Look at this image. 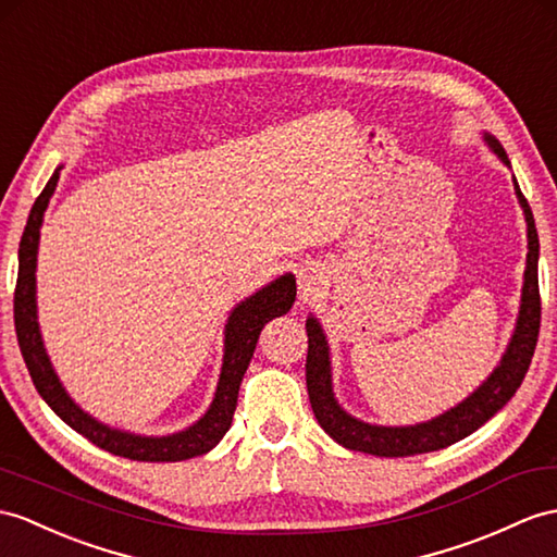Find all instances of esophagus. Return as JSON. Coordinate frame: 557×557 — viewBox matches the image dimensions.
Segmentation results:
<instances>
[{
    "label": "esophagus",
    "mask_w": 557,
    "mask_h": 557,
    "mask_svg": "<svg viewBox=\"0 0 557 557\" xmlns=\"http://www.w3.org/2000/svg\"><path fill=\"white\" fill-rule=\"evenodd\" d=\"M300 288H302L305 295H311V290L317 288V276L307 274V271H305V274H300Z\"/></svg>",
    "instance_id": "34e87169"
}]
</instances>
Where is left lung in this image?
<instances>
[{
  "label": "left lung",
  "mask_w": 557,
  "mask_h": 557,
  "mask_svg": "<svg viewBox=\"0 0 557 557\" xmlns=\"http://www.w3.org/2000/svg\"><path fill=\"white\" fill-rule=\"evenodd\" d=\"M484 141L490 144L492 151L510 168V160L504 151V146L498 144V139H494L492 134H484ZM512 182H515V194H518V200L524 210L527 248H529L518 323H515V333L510 337L506 355L494 369V373L486 377V381L474 389L468 399L454 406V409L428 420V423L404 425V428L371 425V423H363V420L355 416H349L333 395L331 351H329V341H325V333L314 317L307 319L309 349H307L305 366H307V392H309L311 411H314L319 425L329 432L337 444H343L345 449L385 456V458L416 456V454L446 449V446L456 444L458 440H463L472 435L478 428H482L494 413L504 409V406L510 401V397L522 385L524 373L534 357L536 341H539V325H541L539 234H536L532 208H529V202L522 196L515 176Z\"/></svg>",
  "instance_id": "left-lung-1"
}]
</instances>
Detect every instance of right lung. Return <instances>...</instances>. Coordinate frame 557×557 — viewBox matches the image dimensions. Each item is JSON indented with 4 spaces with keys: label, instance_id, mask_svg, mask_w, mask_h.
Returning a JSON list of instances; mask_svg holds the SVG:
<instances>
[{
    "label": "right lung",
    "instance_id": "obj_1",
    "mask_svg": "<svg viewBox=\"0 0 557 557\" xmlns=\"http://www.w3.org/2000/svg\"><path fill=\"white\" fill-rule=\"evenodd\" d=\"M61 168L51 174L45 191L37 196L35 206L30 210L28 224L21 238L18 248V281L16 293H13V321H16V335L18 347L25 366H28L33 383L51 411L57 413L63 423L71 425L79 435L87 437L91 444L101 446V449L111 451L122 458L132 460H146V463H174V460H186L194 456L208 454L212 446H216L228 428H232L236 401H238V387L243 375L248 371V363L252 359V351L257 347V337H260L264 323L271 319L283 317L295 302V276L283 274L269 286L257 290L255 295L246 297L240 305L234 307L232 317L226 321L224 329V361L220 383H216L214 399L210 409L206 411L198 423L186 428L182 432H174L168 437H144L125 432L117 428H108L91 418L87 411L67 397L65 387L61 385L57 371L47 357V349L42 343V333H39L37 323V297H35V269H37V246H39V226H42V216L49 206V198L57 191Z\"/></svg>",
    "mask_w": 557,
    "mask_h": 557
}]
</instances>
